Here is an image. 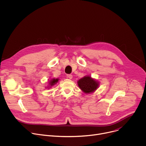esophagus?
<instances>
[{
    "instance_id": "obj_1",
    "label": "esophagus",
    "mask_w": 146,
    "mask_h": 146,
    "mask_svg": "<svg viewBox=\"0 0 146 146\" xmlns=\"http://www.w3.org/2000/svg\"><path fill=\"white\" fill-rule=\"evenodd\" d=\"M67 77L69 79H72L73 77V76L72 74H67Z\"/></svg>"
}]
</instances>
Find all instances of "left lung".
<instances>
[{
	"instance_id": "8db88e82",
	"label": "left lung",
	"mask_w": 146,
	"mask_h": 146,
	"mask_svg": "<svg viewBox=\"0 0 146 146\" xmlns=\"http://www.w3.org/2000/svg\"><path fill=\"white\" fill-rule=\"evenodd\" d=\"M79 88L86 94L94 92L99 87V82L89 76H84L77 81Z\"/></svg>"
}]
</instances>
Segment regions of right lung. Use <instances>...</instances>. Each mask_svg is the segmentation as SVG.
Masks as SVG:
<instances>
[{"label": "right lung", "instance_id": "add662e5", "mask_svg": "<svg viewBox=\"0 0 146 146\" xmlns=\"http://www.w3.org/2000/svg\"><path fill=\"white\" fill-rule=\"evenodd\" d=\"M58 80H59L58 78H53V79H51V80L48 82H49V83H48L49 86H48V87H51V86L55 85L56 82H58Z\"/></svg>", "mask_w": 146, "mask_h": 146}]
</instances>
